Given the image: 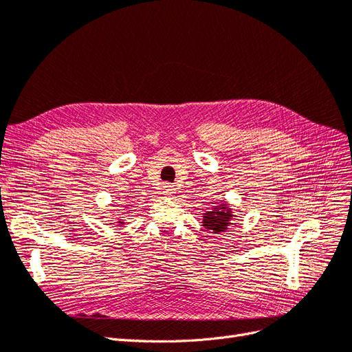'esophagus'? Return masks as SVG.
I'll use <instances>...</instances> for the list:
<instances>
[{"label": "esophagus", "instance_id": "esophagus-1", "mask_svg": "<svg viewBox=\"0 0 352 352\" xmlns=\"http://www.w3.org/2000/svg\"><path fill=\"white\" fill-rule=\"evenodd\" d=\"M175 193V188L173 184H165L164 186V195L168 196V197H173Z\"/></svg>", "mask_w": 352, "mask_h": 352}]
</instances>
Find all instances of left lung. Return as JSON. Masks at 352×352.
Returning a JSON list of instances; mask_svg holds the SVG:
<instances>
[{"label": "left lung", "mask_w": 352, "mask_h": 352, "mask_svg": "<svg viewBox=\"0 0 352 352\" xmlns=\"http://www.w3.org/2000/svg\"><path fill=\"white\" fill-rule=\"evenodd\" d=\"M233 209L230 208L228 204H219L214 206L202 217V226L204 228L209 230L210 233L219 234L221 232H227V228L232 224V219L234 218Z\"/></svg>", "instance_id": "8db88e82"}]
</instances>
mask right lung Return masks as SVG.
<instances>
[{
  "mask_svg": "<svg viewBox=\"0 0 352 352\" xmlns=\"http://www.w3.org/2000/svg\"><path fill=\"white\" fill-rule=\"evenodd\" d=\"M118 224H119V226H124V224H125V221L119 218V219H118Z\"/></svg>",
  "mask_w": 352,
  "mask_h": 352,
  "instance_id": "1",
  "label": "right lung"
}]
</instances>
